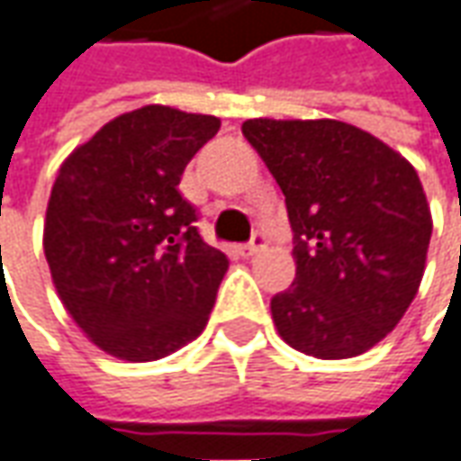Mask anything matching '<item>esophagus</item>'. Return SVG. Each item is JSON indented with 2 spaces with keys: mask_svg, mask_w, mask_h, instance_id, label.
Here are the masks:
<instances>
[{
  "mask_svg": "<svg viewBox=\"0 0 461 461\" xmlns=\"http://www.w3.org/2000/svg\"><path fill=\"white\" fill-rule=\"evenodd\" d=\"M265 247H267V240H265L262 234H255V237H252V242L244 244V247H240V255H242V257H255V255H259V252H262Z\"/></svg>",
  "mask_w": 461,
  "mask_h": 461,
  "instance_id": "1",
  "label": "esophagus"
}]
</instances>
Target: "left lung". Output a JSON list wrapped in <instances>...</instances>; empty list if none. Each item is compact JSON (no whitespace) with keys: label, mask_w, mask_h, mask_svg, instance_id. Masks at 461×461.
Here are the masks:
<instances>
[{"label":"left lung","mask_w":461,"mask_h":461,"mask_svg":"<svg viewBox=\"0 0 461 461\" xmlns=\"http://www.w3.org/2000/svg\"><path fill=\"white\" fill-rule=\"evenodd\" d=\"M242 133L280 184L295 234V283L270 303L277 333L322 361L371 350L427 267L431 212L416 168L333 118H252Z\"/></svg>","instance_id":"8db88e82"}]
</instances>
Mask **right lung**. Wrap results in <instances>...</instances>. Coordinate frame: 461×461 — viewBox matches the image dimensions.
<instances>
[{"mask_svg": "<svg viewBox=\"0 0 461 461\" xmlns=\"http://www.w3.org/2000/svg\"><path fill=\"white\" fill-rule=\"evenodd\" d=\"M219 125L143 105L59 166L42 234L50 275L77 328L121 361H158L206 328L230 259L199 237L178 184Z\"/></svg>", "mask_w": 461, "mask_h": 461, "instance_id": "right-lung-1", "label": "right lung"}]
</instances>
